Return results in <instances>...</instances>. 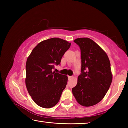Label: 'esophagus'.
<instances>
[{"instance_id":"obj_1","label":"esophagus","mask_w":128,"mask_h":128,"mask_svg":"<svg viewBox=\"0 0 128 128\" xmlns=\"http://www.w3.org/2000/svg\"><path fill=\"white\" fill-rule=\"evenodd\" d=\"M68 79H69V80H70V79H71V78H73V76H68Z\"/></svg>"}]
</instances>
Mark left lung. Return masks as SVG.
<instances>
[{"instance_id": "left-lung-1", "label": "left lung", "mask_w": 128, "mask_h": 128, "mask_svg": "<svg viewBox=\"0 0 128 128\" xmlns=\"http://www.w3.org/2000/svg\"><path fill=\"white\" fill-rule=\"evenodd\" d=\"M81 50V73L73 94L80 104L90 107L100 102L111 85V64L103 50L88 38L76 39Z\"/></svg>"}]
</instances>
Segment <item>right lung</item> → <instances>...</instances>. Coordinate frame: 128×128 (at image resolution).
I'll return each mask as SVG.
<instances>
[{
	"label": "right lung",
	"instance_id": "add662e5",
	"mask_svg": "<svg viewBox=\"0 0 128 128\" xmlns=\"http://www.w3.org/2000/svg\"><path fill=\"white\" fill-rule=\"evenodd\" d=\"M71 43L58 38L44 40L36 45L26 63L25 84L28 92L36 104L50 108L59 101L66 88V76L52 72Z\"/></svg>",
	"mask_w": 128,
	"mask_h": 128
}]
</instances>
